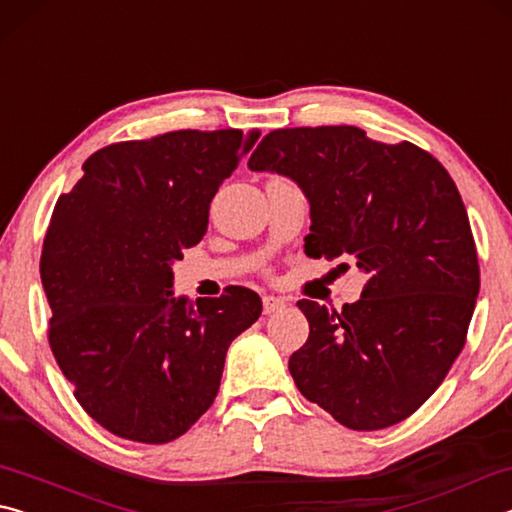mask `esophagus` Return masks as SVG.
I'll return each mask as SVG.
<instances>
[{"instance_id": "1", "label": "esophagus", "mask_w": 512, "mask_h": 512, "mask_svg": "<svg viewBox=\"0 0 512 512\" xmlns=\"http://www.w3.org/2000/svg\"><path fill=\"white\" fill-rule=\"evenodd\" d=\"M262 305H264V314H275V311L282 309L284 305H287V302H284L282 298H277V296H264Z\"/></svg>"}]
</instances>
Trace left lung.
<instances>
[{
  "label": "left lung",
  "instance_id": "left-lung-1",
  "mask_svg": "<svg viewBox=\"0 0 512 512\" xmlns=\"http://www.w3.org/2000/svg\"><path fill=\"white\" fill-rule=\"evenodd\" d=\"M248 167L305 192L309 257H350L368 275L361 298L341 311L298 302L309 320L307 343L289 359L298 391L354 431L406 420L461 354L479 296L452 176L420 146L375 142L357 126L280 128Z\"/></svg>",
  "mask_w": 512,
  "mask_h": 512
}]
</instances>
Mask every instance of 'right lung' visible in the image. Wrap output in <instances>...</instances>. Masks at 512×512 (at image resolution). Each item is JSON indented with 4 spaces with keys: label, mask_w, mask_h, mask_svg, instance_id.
<instances>
[{
    "label": "right lung",
    "mask_w": 512,
    "mask_h": 512,
    "mask_svg": "<svg viewBox=\"0 0 512 512\" xmlns=\"http://www.w3.org/2000/svg\"><path fill=\"white\" fill-rule=\"evenodd\" d=\"M259 131L117 142L58 198L40 257L49 345L74 397L119 438L162 445L219 393L225 352L262 314L246 287L173 298L171 264L207 230L214 194Z\"/></svg>",
    "instance_id": "add662e5"
}]
</instances>
